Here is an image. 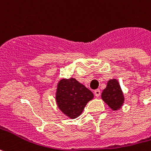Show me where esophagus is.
<instances>
[{"instance_id": "obj_1", "label": "esophagus", "mask_w": 151, "mask_h": 151, "mask_svg": "<svg viewBox=\"0 0 151 151\" xmlns=\"http://www.w3.org/2000/svg\"><path fill=\"white\" fill-rule=\"evenodd\" d=\"M94 94H95V96L97 98H98V97L100 96V94H101V91H100V90H96L95 91H94Z\"/></svg>"}]
</instances>
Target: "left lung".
<instances>
[{
    "label": "left lung",
    "mask_w": 151,
    "mask_h": 151,
    "mask_svg": "<svg viewBox=\"0 0 151 151\" xmlns=\"http://www.w3.org/2000/svg\"><path fill=\"white\" fill-rule=\"evenodd\" d=\"M101 99L114 111L121 109L125 101L124 93L117 79H110L101 93Z\"/></svg>",
    "instance_id": "left-lung-1"
}]
</instances>
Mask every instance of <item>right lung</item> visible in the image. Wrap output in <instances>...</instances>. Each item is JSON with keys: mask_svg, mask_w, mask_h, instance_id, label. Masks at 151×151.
I'll return each mask as SVG.
<instances>
[{"mask_svg": "<svg viewBox=\"0 0 151 151\" xmlns=\"http://www.w3.org/2000/svg\"><path fill=\"white\" fill-rule=\"evenodd\" d=\"M93 93L75 78H62L58 81L55 100L58 109L65 115L74 119L81 115Z\"/></svg>", "mask_w": 151, "mask_h": 151, "instance_id": "right-lung-1", "label": "right lung"}]
</instances>
